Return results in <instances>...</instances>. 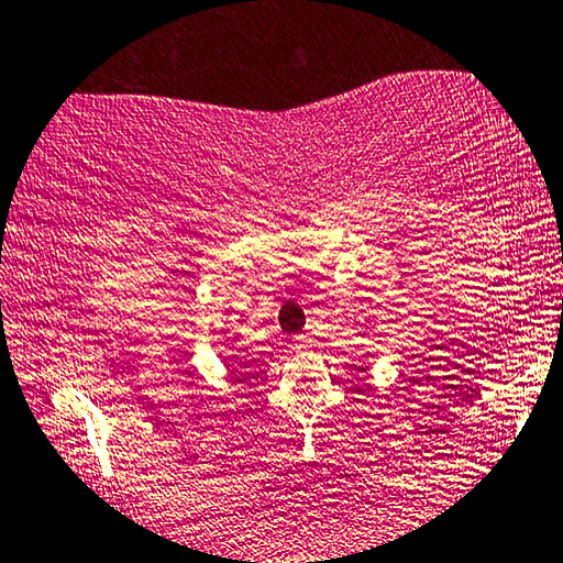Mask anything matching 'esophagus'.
<instances>
[{
	"label": "esophagus",
	"instance_id": "esophagus-1",
	"mask_svg": "<svg viewBox=\"0 0 563 563\" xmlns=\"http://www.w3.org/2000/svg\"><path fill=\"white\" fill-rule=\"evenodd\" d=\"M309 342H311L309 334H297V340H294V344H297L299 350H301V347H309Z\"/></svg>",
	"mask_w": 563,
	"mask_h": 563
}]
</instances>
